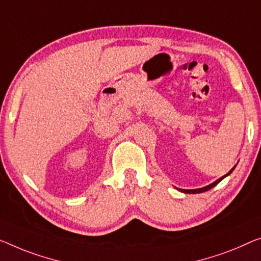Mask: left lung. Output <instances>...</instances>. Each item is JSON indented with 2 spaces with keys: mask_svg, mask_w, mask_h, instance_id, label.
Listing matches in <instances>:
<instances>
[{
  "mask_svg": "<svg viewBox=\"0 0 261 261\" xmlns=\"http://www.w3.org/2000/svg\"><path fill=\"white\" fill-rule=\"evenodd\" d=\"M236 166L237 165H234V166H233V168L231 169V171H230V172H228V173H226V174H225V176H223V177H220L219 178V179H217L216 181H213L212 182V184H210V185H207V186H204V188H200V189H193V190H182V189H177L178 190V191H180V192H182V193H201V192H205V191H208V190H211L212 188H215V186L218 184V182H220L221 180H223L224 179V178L225 177H227L228 176V174H231L232 173V171L233 170H234L236 169Z\"/></svg>",
  "mask_w": 261,
  "mask_h": 261,
  "instance_id": "obj_1",
  "label": "left lung"
}]
</instances>
